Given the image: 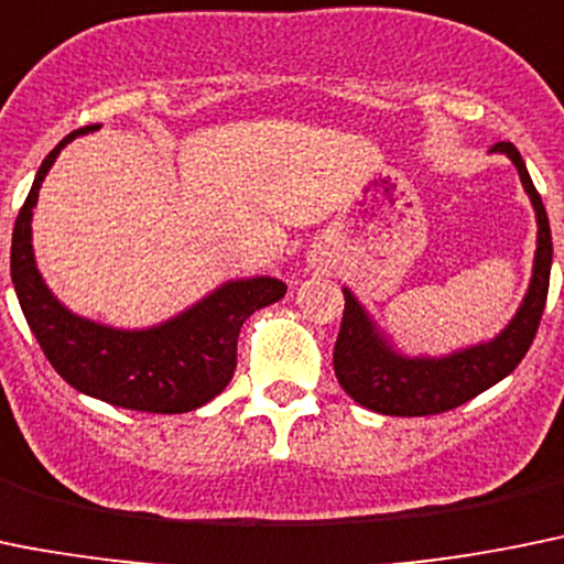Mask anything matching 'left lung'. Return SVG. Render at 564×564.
<instances>
[{
	"mask_svg": "<svg viewBox=\"0 0 564 564\" xmlns=\"http://www.w3.org/2000/svg\"><path fill=\"white\" fill-rule=\"evenodd\" d=\"M489 152L507 155L514 163L523 192L529 194L534 208L536 250L529 289L512 319L492 339L459 347L451 354L429 356L401 350L387 328L372 317L370 308L350 289L341 286L345 317L334 347V372L341 389L370 412L389 414V417H423V414H440L462 406L484 389L503 381L534 341L549 297L551 258H554L549 214L518 147L501 141Z\"/></svg>",
	"mask_w": 564,
	"mask_h": 564,
	"instance_id": "left-lung-1",
	"label": "left lung"
}]
</instances>
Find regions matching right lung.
<instances>
[{
  "label": "right lung",
  "instance_id": "1",
  "mask_svg": "<svg viewBox=\"0 0 564 564\" xmlns=\"http://www.w3.org/2000/svg\"><path fill=\"white\" fill-rule=\"evenodd\" d=\"M94 130L99 124L68 133L35 172L10 245L15 297L50 365L77 392L133 412H192L228 387L241 325L252 312L278 303L286 283L270 275L230 278L175 317L147 328H116L72 312L46 286L35 264L33 208L63 147Z\"/></svg>",
  "mask_w": 564,
  "mask_h": 564
}]
</instances>
